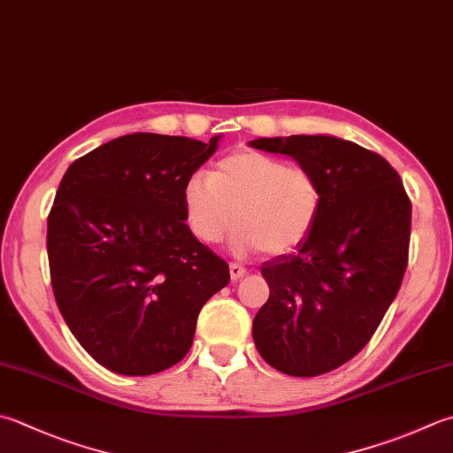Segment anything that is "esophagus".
<instances>
[{"label":"esophagus","instance_id":"esophagus-1","mask_svg":"<svg viewBox=\"0 0 453 453\" xmlns=\"http://www.w3.org/2000/svg\"><path fill=\"white\" fill-rule=\"evenodd\" d=\"M245 273H247V269L242 267V265H237V263L229 265V277H232V280H239Z\"/></svg>","mask_w":453,"mask_h":453}]
</instances>
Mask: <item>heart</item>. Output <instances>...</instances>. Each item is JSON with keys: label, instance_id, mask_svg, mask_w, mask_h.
<instances>
[{"label": "heart", "instance_id": "b5f03b06", "mask_svg": "<svg viewBox=\"0 0 453 453\" xmlns=\"http://www.w3.org/2000/svg\"><path fill=\"white\" fill-rule=\"evenodd\" d=\"M184 216L203 243H218L232 227L237 253L280 255L312 234L324 208V188L304 166L259 150L219 161L210 174L194 173L182 188Z\"/></svg>", "mask_w": 453, "mask_h": 453}]
</instances>
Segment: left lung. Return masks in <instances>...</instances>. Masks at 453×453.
<instances>
[{
  "mask_svg": "<svg viewBox=\"0 0 453 453\" xmlns=\"http://www.w3.org/2000/svg\"><path fill=\"white\" fill-rule=\"evenodd\" d=\"M255 149L312 171L320 219L292 253L263 263L269 300L253 320L261 357L280 373L316 377L365 348L409 263L412 206L383 157L334 135L259 137Z\"/></svg>",
  "mask_w": 453,
  "mask_h": 453,
  "instance_id": "8db88e82",
  "label": "left lung"
}]
</instances>
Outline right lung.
<instances>
[{
  "instance_id": "1",
  "label": "right lung",
  "mask_w": 453,
  "mask_h": 453,
  "mask_svg": "<svg viewBox=\"0 0 453 453\" xmlns=\"http://www.w3.org/2000/svg\"><path fill=\"white\" fill-rule=\"evenodd\" d=\"M221 135L131 133L68 166L49 214L57 304L105 369L143 377L188 353L202 306L229 282L224 259L186 226L184 182Z\"/></svg>"
}]
</instances>
